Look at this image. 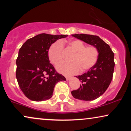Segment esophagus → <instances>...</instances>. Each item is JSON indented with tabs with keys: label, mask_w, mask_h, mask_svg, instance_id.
<instances>
[{
	"label": "esophagus",
	"mask_w": 131,
	"mask_h": 131,
	"mask_svg": "<svg viewBox=\"0 0 131 131\" xmlns=\"http://www.w3.org/2000/svg\"><path fill=\"white\" fill-rule=\"evenodd\" d=\"M70 76H65V78H66V79H67V80H69V79H70Z\"/></svg>",
	"instance_id": "obj_1"
}]
</instances>
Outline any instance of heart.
<instances>
[{
    "mask_svg": "<svg viewBox=\"0 0 131 131\" xmlns=\"http://www.w3.org/2000/svg\"><path fill=\"white\" fill-rule=\"evenodd\" d=\"M69 45L75 53L73 55L71 63H61L57 67V70L67 74H73L79 71L85 72L92 68L97 62L99 57V50L96 47H85L80 40H73ZM63 53V43L61 40H57L49 47L48 57L52 64L57 65L62 61Z\"/></svg>",
    "mask_w": 131,
    "mask_h": 131,
    "instance_id": "obj_1",
    "label": "heart"
}]
</instances>
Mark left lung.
Segmentation results:
<instances>
[{
	"label": "left lung",
	"mask_w": 131,
	"mask_h": 131,
	"mask_svg": "<svg viewBox=\"0 0 131 131\" xmlns=\"http://www.w3.org/2000/svg\"><path fill=\"white\" fill-rule=\"evenodd\" d=\"M72 36L96 47L99 50L97 62L88 73L76 76L81 84L78 89L71 91L75 99L85 101L94 100L106 91L112 82L115 68V55L109 45L97 36L84 34Z\"/></svg>",
	"instance_id": "1"
}]
</instances>
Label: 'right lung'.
Wrapping results in <instances>:
<instances>
[{
    "instance_id": "obj_1",
    "label": "right lung",
    "mask_w": 131,
    "mask_h": 131,
    "mask_svg": "<svg viewBox=\"0 0 131 131\" xmlns=\"http://www.w3.org/2000/svg\"><path fill=\"white\" fill-rule=\"evenodd\" d=\"M67 36L42 33L27 40L19 49L16 77L27 98L37 102L48 100L57 82L66 80L50 63L48 50L52 43Z\"/></svg>"
}]
</instances>
